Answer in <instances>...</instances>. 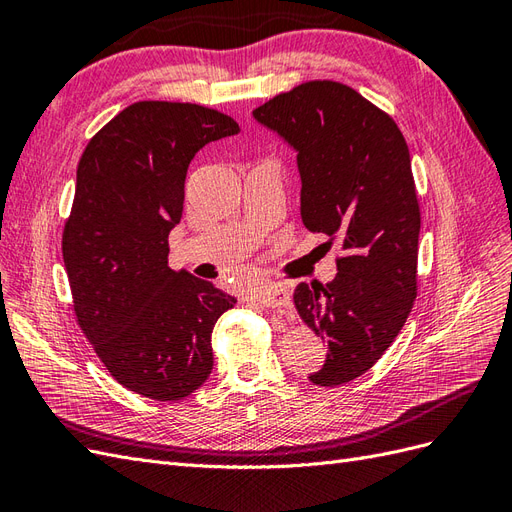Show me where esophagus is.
I'll list each match as a JSON object with an SVG mask.
<instances>
[{
	"instance_id": "1",
	"label": "esophagus",
	"mask_w": 512,
	"mask_h": 512,
	"mask_svg": "<svg viewBox=\"0 0 512 512\" xmlns=\"http://www.w3.org/2000/svg\"><path fill=\"white\" fill-rule=\"evenodd\" d=\"M254 297L267 307H290V292L284 286H277V284H269V286H262L258 290H254Z\"/></svg>"
}]
</instances>
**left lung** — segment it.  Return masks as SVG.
I'll list each match as a JSON object with an SVG mask.
<instances>
[{
  "label": "left lung",
  "mask_w": 512,
  "mask_h": 512,
  "mask_svg": "<svg viewBox=\"0 0 512 512\" xmlns=\"http://www.w3.org/2000/svg\"><path fill=\"white\" fill-rule=\"evenodd\" d=\"M252 115L297 153L305 228L344 250L327 286L294 290L299 316L329 346L309 380L339 386L393 344L416 297L421 213L408 145L389 115L333 81L294 87Z\"/></svg>",
  "instance_id": "8db88e82"
}]
</instances>
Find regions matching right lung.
<instances>
[{
  "mask_svg": "<svg viewBox=\"0 0 512 512\" xmlns=\"http://www.w3.org/2000/svg\"><path fill=\"white\" fill-rule=\"evenodd\" d=\"M239 134L198 104L136 102L91 138L76 168L64 265L83 333L111 376L158 401L194 393L213 369L211 333L232 294L168 267L188 166Z\"/></svg>",
  "mask_w": 512,
  "mask_h": 512,
  "instance_id": "1",
  "label": "right lung"
}]
</instances>
